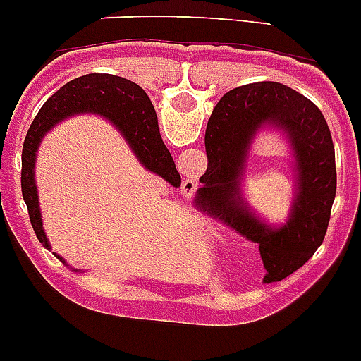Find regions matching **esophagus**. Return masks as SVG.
<instances>
[{"label": "esophagus", "instance_id": "esophagus-1", "mask_svg": "<svg viewBox=\"0 0 361 361\" xmlns=\"http://www.w3.org/2000/svg\"><path fill=\"white\" fill-rule=\"evenodd\" d=\"M194 190H196V181L185 180L183 185H181V192H183L185 196H192Z\"/></svg>", "mask_w": 361, "mask_h": 361}]
</instances>
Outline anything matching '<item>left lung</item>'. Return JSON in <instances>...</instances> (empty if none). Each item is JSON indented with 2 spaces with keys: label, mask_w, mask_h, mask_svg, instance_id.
Returning <instances> with one entry per match:
<instances>
[{
  "label": "left lung",
  "mask_w": 361,
  "mask_h": 361,
  "mask_svg": "<svg viewBox=\"0 0 361 361\" xmlns=\"http://www.w3.org/2000/svg\"><path fill=\"white\" fill-rule=\"evenodd\" d=\"M283 136L294 167V197L284 224L271 226L249 207L242 180L259 132ZM207 173L194 207L257 243L266 275L277 282L306 264L322 245L336 194L331 131L322 111L279 82L239 86L217 102L204 133Z\"/></svg>",
  "instance_id": "1"
}]
</instances>
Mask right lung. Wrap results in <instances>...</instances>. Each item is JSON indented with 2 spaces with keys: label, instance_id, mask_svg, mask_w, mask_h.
<instances>
[{
  "label": "right lung",
  "instance_id": "add662e5",
  "mask_svg": "<svg viewBox=\"0 0 361 361\" xmlns=\"http://www.w3.org/2000/svg\"><path fill=\"white\" fill-rule=\"evenodd\" d=\"M77 115H97L108 120L109 124L122 133L126 144L129 145L140 165H144L145 171L160 176L171 187L181 185V176L176 171L173 157L161 140L157 111L152 108L147 93L138 84L109 73L104 75L90 73L70 80L39 109L27 133L21 154L23 200L27 203L32 228L39 243L48 250L51 246L43 228L37 185H35L37 149L47 133H50L63 120ZM55 257L66 264L61 255L55 253Z\"/></svg>",
  "mask_w": 361,
  "mask_h": 361
}]
</instances>
